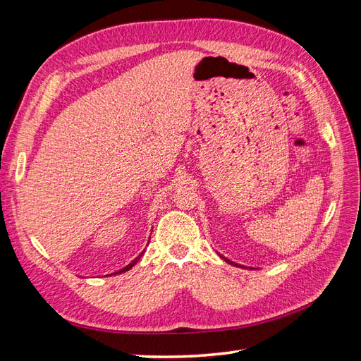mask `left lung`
I'll use <instances>...</instances> for the list:
<instances>
[{
	"mask_svg": "<svg viewBox=\"0 0 361 361\" xmlns=\"http://www.w3.org/2000/svg\"><path fill=\"white\" fill-rule=\"evenodd\" d=\"M227 264H231V265H235V267H239V268H244V267H241V265H238V264H235V262H232V260H228V259H226V257H223Z\"/></svg>",
	"mask_w": 361,
	"mask_h": 361,
	"instance_id": "left-lung-1",
	"label": "left lung"
}]
</instances>
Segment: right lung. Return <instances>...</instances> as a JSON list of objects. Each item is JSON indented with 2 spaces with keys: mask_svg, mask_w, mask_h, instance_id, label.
<instances>
[{
  "mask_svg": "<svg viewBox=\"0 0 361 361\" xmlns=\"http://www.w3.org/2000/svg\"><path fill=\"white\" fill-rule=\"evenodd\" d=\"M143 253H145V251H143ZM143 253H141V255H140V256H138V257H135V259H134V260H133V262H130V264H129V265H126V267H125V268H122V269H120V271H117V272H114V274H120V272H125V271H129V269H130V268H133V267H134V265H135V264H137V262H138V260H140V257H141V256H143Z\"/></svg>",
  "mask_w": 361,
  "mask_h": 361,
  "instance_id": "1",
  "label": "right lung"
}]
</instances>
